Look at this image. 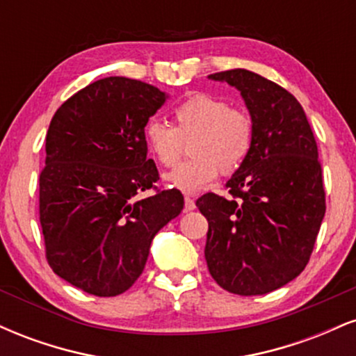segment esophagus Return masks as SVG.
<instances>
[{"label": "esophagus", "mask_w": 356, "mask_h": 356, "mask_svg": "<svg viewBox=\"0 0 356 356\" xmlns=\"http://www.w3.org/2000/svg\"><path fill=\"white\" fill-rule=\"evenodd\" d=\"M184 202H186V206H184V209H186V211H194V209H195L194 199L189 197V195H186V199H184Z\"/></svg>", "instance_id": "34e87169"}]
</instances>
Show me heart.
<instances>
[{"label": "heart", "instance_id": "obj_1", "mask_svg": "<svg viewBox=\"0 0 356 356\" xmlns=\"http://www.w3.org/2000/svg\"><path fill=\"white\" fill-rule=\"evenodd\" d=\"M175 125L150 118L144 127V142L157 164L170 167L189 142L191 159L165 175V181L182 192H197L218 172L231 175L246 162L254 140V124L244 108L226 100L195 93L174 110Z\"/></svg>", "mask_w": 356, "mask_h": 356}]
</instances>
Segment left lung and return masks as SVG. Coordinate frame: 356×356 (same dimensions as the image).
<instances>
[{
  "label": "left lung",
  "instance_id": "1",
  "mask_svg": "<svg viewBox=\"0 0 356 356\" xmlns=\"http://www.w3.org/2000/svg\"><path fill=\"white\" fill-rule=\"evenodd\" d=\"M209 79L239 90L254 140L226 184L231 195L207 192L195 201L209 222L207 268L226 291L266 295L306 268L325 218L316 140L300 102L275 81L244 68Z\"/></svg>",
  "mask_w": 356,
  "mask_h": 356
}]
</instances>
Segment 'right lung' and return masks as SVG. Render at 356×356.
Instances as JSON below:
<instances>
[{
	"label": "right lung",
	"mask_w": 356,
	"mask_h": 356,
	"mask_svg": "<svg viewBox=\"0 0 356 356\" xmlns=\"http://www.w3.org/2000/svg\"><path fill=\"white\" fill-rule=\"evenodd\" d=\"M167 95L144 81L108 76L53 115L40 174V224L55 275L88 295L117 296L144 271L154 236L177 218L184 195L157 189L144 127ZM156 194L142 200L140 191Z\"/></svg>",
	"instance_id": "add662e5"
}]
</instances>
